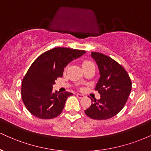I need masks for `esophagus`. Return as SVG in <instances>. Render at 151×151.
Returning a JSON list of instances; mask_svg holds the SVG:
<instances>
[{"label": "esophagus", "mask_w": 151, "mask_h": 151, "mask_svg": "<svg viewBox=\"0 0 151 151\" xmlns=\"http://www.w3.org/2000/svg\"><path fill=\"white\" fill-rule=\"evenodd\" d=\"M77 96L79 99H81V98L84 97V96L83 94H81V93H77Z\"/></svg>", "instance_id": "1"}]
</instances>
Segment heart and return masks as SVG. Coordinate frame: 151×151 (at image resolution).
Returning a JSON list of instances; mask_svg holds the SVG:
<instances>
[{"label":"heart","mask_w":151,"mask_h":151,"mask_svg":"<svg viewBox=\"0 0 151 151\" xmlns=\"http://www.w3.org/2000/svg\"><path fill=\"white\" fill-rule=\"evenodd\" d=\"M91 65H93V64L91 62H89V61H84V62H83V63H82L83 67H84V66Z\"/></svg>","instance_id":"b5f03b06"}]
</instances>
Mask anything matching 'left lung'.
<instances>
[{"label":"left lung","mask_w":151,"mask_h":151,"mask_svg":"<svg viewBox=\"0 0 151 151\" xmlns=\"http://www.w3.org/2000/svg\"><path fill=\"white\" fill-rule=\"evenodd\" d=\"M96 62L100 77L95 90L101 95L100 99H91V105L84 111L88 116L105 120L116 115L125 106L131 91V81L122 66L104 54L91 52Z\"/></svg>","instance_id":"left-lung-1"}]
</instances>
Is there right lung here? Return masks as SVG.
<instances>
[{
  "label": "right lung",
  "mask_w": 151,
  "mask_h": 151,
  "mask_svg": "<svg viewBox=\"0 0 151 151\" xmlns=\"http://www.w3.org/2000/svg\"><path fill=\"white\" fill-rule=\"evenodd\" d=\"M86 52L67 47L48 50L33 62L22 79V99L27 110L42 119L57 117L62 113L67 99L73 93L52 91L58 77L63 75L64 68Z\"/></svg>",
  "instance_id": "right-lung-1"
}]
</instances>
